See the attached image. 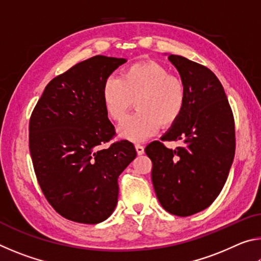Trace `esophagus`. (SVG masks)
<instances>
[{"mask_svg":"<svg viewBox=\"0 0 261 261\" xmlns=\"http://www.w3.org/2000/svg\"><path fill=\"white\" fill-rule=\"evenodd\" d=\"M136 151H137V153H138V155H141V154H144V146H143V145L137 144L136 145Z\"/></svg>","mask_w":261,"mask_h":261,"instance_id":"obj_1","label":"esophagus"}]
</instances>
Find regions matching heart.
<instances>
[{
  "mask_svg": "<svg viewBox=\"0 0 261 261\" xmlns=\"http://www.w3.org/2000/svg\"><path fill=\"white\" fill-rule=\"evenodd\" d=\"M185 98L183 82L153 61L125 68L118 79L109 78L102 90L106 113L115 122L126 116L135 100L137 112L118 127L120 136L131 141L145 140L160 125H173L183 112Z\"/></svg>",
  "mask_w": 261,
  "mask_h": 261,
  "instance_id": "1",
  "label": "heart"
}]
</instances>
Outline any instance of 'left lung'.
<instances>
[{
    "mask_svg": "<svg viewBox=\"0 0 261 261\" xmlns=\"http://www.w3.org/2000/svg\"><path fill=\"white\" fill-rule=\"evenodd\" d=\"M187 92L182 114L161 140H182L167 148L153 141L152 182L161 206L189 216L205 210L222 190L235 155V123L227 95L210 69L179 55H168Z\"/></svg>",
    "mask_w": 261,
    "mask_h": 261,
    "instance_id": "1",
    "label": "left lung"
}]
</instances>
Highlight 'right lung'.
I'll return each mask as SVG.
<instances>
[{
	"instance_id": "add662e5",
	"label": "right lung",
	"mask_w": 261,
	"mask_h": 261,
	"mask_svg": "<svg viewBox=\"0 0 261 261\" xmlns=\"http://www.w3.org/2000/svg\"><path fill=\"white\" fill-rule=\"evenodd\" d=\"M125 59L96 55L46 86L30 120V153L47 200L63 218L95 224L117 205V178L137 155L132 143L113 138L102 102L108 77Z\"/></svg>"
}]
</instances>
